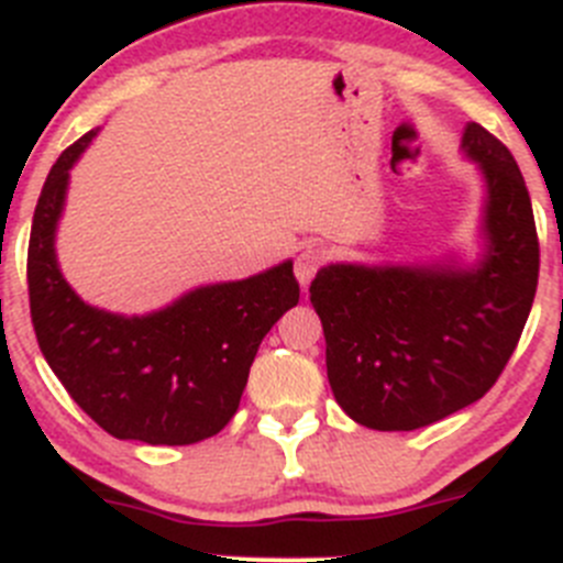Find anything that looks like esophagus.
Here are the masks:
<instances>
[{"label": "esophagus", "mask_w": 563, "mask_h": 563, "mask_svg": "<svg viewBox=\"0 0 563 563\" xmlns=\"http://www.w3.org/2000/svg\"><path fill=\"white\" fill-rule=\"evenodd\" d=\"M324 261V252L317 250V246H306V250L297 255V264H294V272H297V280L302 283V288L313 280V275L319 272Z\"/></svg>", "instance_id": "obj_1"}]
</instances>
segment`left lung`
Here are the masks:
<instances>
[{"instance_id": "left-lung-1", "label": "left lung", "mask_w": 563, "mask_h": 563, "mask_svg": "<svg viewBox=\"0 0 563 563\" xmlns=\"http://www.w3.org/2000/svg\"><path fill=\"white\" fill-rule=\"evenodd\" d=\"M466 155L488 183V250L472 272L324 266L311 283L335 402L372 430H417L481 400L506 369L539 283L522 172L472 122Z\"/></svg>"}]
</instances>
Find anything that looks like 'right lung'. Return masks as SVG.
<instances>
[{
    "label": "right lung",
    "instance_id": "obj_1",
    "mask_svg": "<svg viewBox=\"0 0 563 563\" xmlns=\"http://www.w3.org/2000/svg\"><path fill=\"white\" fill-rule=\"evenodd\" d=\"M97 130L63 150L35 205L27 250L30 317L71 400L115 439L197 444L239 411L257 346L299 302L291 261L250 280L205 286L150 317L86 306L63 280L55 228L68 169Z\"/></svg>",
    "mask_w": 563,
    "mask_h": 563
}]
</instances>
